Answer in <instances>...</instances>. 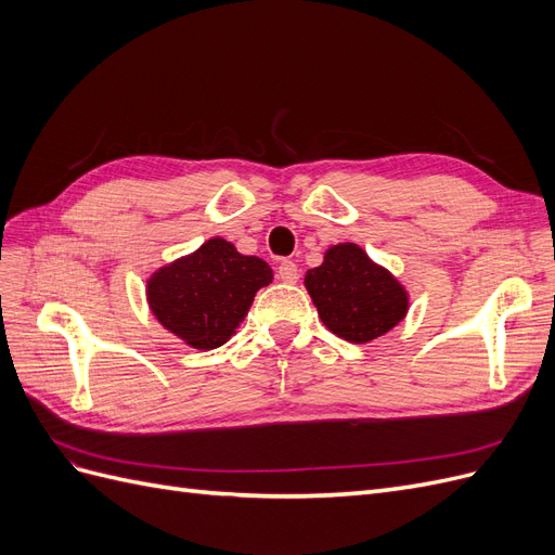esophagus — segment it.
Listing matches in <instances>:
<instances>
[{
  "label": "esophagus",
  "instance_id": "1",
  "mask_svg": "<svg viewBox=\"0 0 555 555\" xmlns=\"http://www.w3.org/2000/svg\"><path fill=\"white\" fill-rule=\"evenodd\" d=\"M278 278L287 284H294L298 280V266L294 261H282L278 266Z\"/></svg>",
  "mask_w": 555,
  "mask_h": 555
}]
</instances>
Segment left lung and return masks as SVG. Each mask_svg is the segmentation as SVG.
I'll return each instance as SVG.
<instances>
[{
    "instance_id": "1",
    "label": "left lung",
    "mask_w": 555,
    "mask_h": 555,
    "mask_svg": "<svg viewBox=\"0 0 555 555\" xmlns=\"http://www.w3.org/2000/svg\"><path fill=\"white\" fill-rule=\"evenodd\" d=\"M304 284L324 326L354 345L377 340L410 310L405 284L357 243L331 245Z\"/></svg>"
}]
</instances>
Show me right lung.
<instances>
[{
  "label": "right lung",
  "mask_w": 555,
  "mask_h": 555,
  "mask_svg": "<svg viewBox=\"0 0 555 555\" xmlns=\"http://www.w3.org/2000/svg\"><path fill=\"white\" fill-rule=\"evenodd\" d=\"M273 268L259 257L241 255L236 245L215 236L198 249L166 263L147 278L145 298L157 322L192 349L224 345Z\"/></svg>",
  "instance_id": "obj_1"
}]
</instances>
